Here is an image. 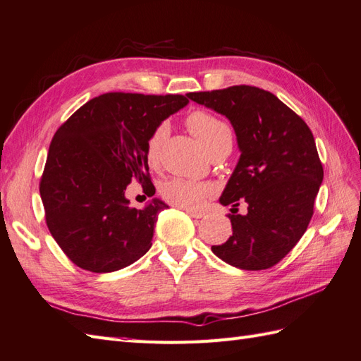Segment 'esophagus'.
Here are the masks:
<instances>
[{"instance_id": "1", "label": "esophagus", "mask_w": 361, "mask_h": 361, "mask_svg": "<svg viewBox=\"0 0 361 361\" xmlns=\"http://www.w3.org/2000/svg\"><path fill=\"white\" fill-rule=\"evenodd\" d=\"M188 212V214L192 216V218H197V219H200V218H202V216H204V214H202V212H197V210H186Z\"/></svg>"}]
</instances>
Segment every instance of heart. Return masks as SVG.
<instances>
[{"instance_id":"1","label":"heart","mask_w":361,"mask_h":361,"mask_svg":"<svg viewBox=\"0 0 361 361\" xmlns=\"http://www.w3.org/2000/svg\"><path fill=\"white\" fill-rule=\"evenodd\" d=\"M186 123L190 133L195 135L207 154L214 152L224 145L232 146V133H230L228 126L223 120L207 113V111H193V113L189 114ZM166 135H168V125L161 123L154 129L149 140L146 143V161L151 168H154L160 161V152ZM160 193L163 200L171 202L172 206L193 210L202 207L206 200L215 193V188L209 183L172 178L161 184Z\"/></svg>"}]
</instances>
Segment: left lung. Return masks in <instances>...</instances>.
<instances>
[{"mask_svg":"<svg viewBox=\"0 0 361 361\" xmlns=\"http://www.w3.org/2000/svg\"><path fill=\"white\" fill-rule=\"evenodd\" d=\"M188 97L230 120L241 152L219 198L232 206L233 233L212 252L236 269H270L299 243L312 216L323 168L311 129L270 91L256 87ZM241 197L247 202L245 216L235 209Z\"/></svg>","mask_w":361,"mask_h":361,"instance_id":"1","label":"left lung"}]
</instances>
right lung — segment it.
I'll return each mask as SVG.
<instances>
[{"label": "right lung", "mask_w": 361, "mask_h": 361, "mask_svg": "<svg viewBox=\"0 0 361 361\" xmlns=\"http://www.w3.org/2000/svg\"><path fill=\"white\" fill-rule=\"evenodd\" d=\"M189 104L180 94L108 92L80 106L54 134L41 178L51 236L68 259L92 273L134 264L152 245L154 226L169 206L152 198L129 206L131 181L155 193L146 143L163 120Z\"/></svg>", "instance_id": "1"}]
</instances>
